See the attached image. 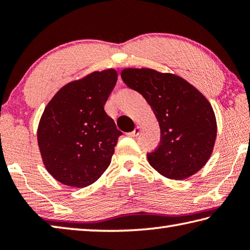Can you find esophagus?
I'll use <instances>...</instances> for the list:
<instances>
[{"mask_svg":"<svg viewBox=\"0 0 250 250\" xmlns=\"http://www.w3.org/2000/svg\"><path fill=\"white\" fill-rule=\"evenodd\" d=\"M140 131H141V128H140V126H135V128H134V130L132 131V132L128 133V135H130V137H132V138H134V137H138L139 133H140Z\"/></svg>","mask_w":250,"mask_h":250,"instance_id":"1","label":"esophagus"}]
</instances>
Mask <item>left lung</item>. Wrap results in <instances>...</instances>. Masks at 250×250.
Returning a JSON list of instances; mask_svg holds the SVG:
<instances>
[{
  "mask_svg": "<svg viewBox=\"0 0 250 250\" xmlns=\"http://www.w3.org/2000/svg\"><path fill=\"white\" fill-rule=\"evenodd\" d=\"M121 78L151 105L161 130L160 145L147 153L150 166L171 180H184L205 166L216 140L210 104L179 76L150 68H125Z\"/></svg>",
  "mask_w": 250,
  "mask_h": 250,
  "instance_id": "obj_1",
  "label": "left lung"
}]
</instances>
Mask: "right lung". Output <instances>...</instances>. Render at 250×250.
<instances>
[{"mask_svg":"<svg viewBox=\"0 0 250 250\" xmlns=\"http://www.w3.org/2000/svg\"><path fill=\"white\" fill-rule=\"evenodd\" d=\"M115 69L94 71L65 84L46 105L37 141L55 180L86 188L107 170L122 134L104 105L116 86Z\"/></svg>","mask_w":250,"mask_h":250,"instance_id":"obj_1","label":"right lung"}]
</instances>
